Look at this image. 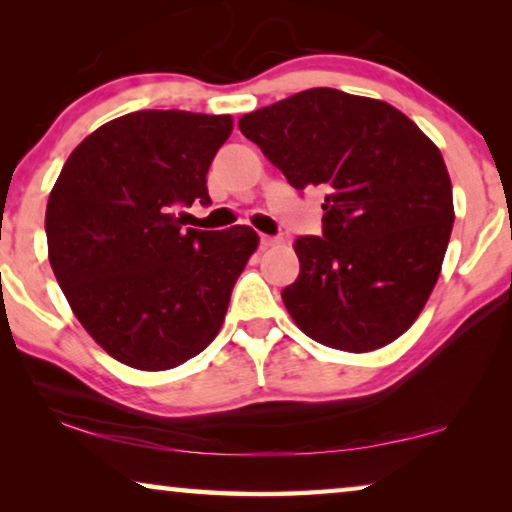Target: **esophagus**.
I'll return each mask as SVG.
<instances>
[{
    "label": "esophagus",
    "mask_w": 512,
    "mask_h": 512,
    "mask_svg": "<svg viewBox=\"0 0 512 512\" xmlns=\"http://www.w3.org/2000/svg\"><path fill=\"white\" fill-rule=\"evenodd\" d=\"M277 244H282L279 237H270V235H261V247L263 249H270V247H277Z\"/></svg>",
    "instance_id": "esophagus-1"
}]
</instances>
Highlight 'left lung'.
Here are the masks:
<instances>
[{"instance_id":"left-lung-1","label":"left lung","mask_w":512,"mask_h":512,"mask_svg":"<svg viewBox=\"0 0 512 512\" xmlns=\"http://www.w3.org/2000/svg\"><path fill=\"white\" fill-rule=\"evenodd\" d=\"M242 135L298 191L326 188L324 237H298L300 275L282 291L305 335L373 352L415 324L452 235L440 149L403 111L310 88L240 118Z\"/></svg>"}]
</instances>
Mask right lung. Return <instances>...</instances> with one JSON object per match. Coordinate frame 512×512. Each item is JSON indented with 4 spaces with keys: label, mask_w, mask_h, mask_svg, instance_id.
Instances as JSON below:
<instances>
[{
    "label": "right lung",
    "mask_w": 512,
    "mask_h": 512,
    "mask_svg": "<svg viewBox=\"0 0 512 512\" xmlns=\"http://www.w3.org/2000/svg\"><path fill=\"white\" fill-rule=\"evenodd\" d=\"M233 118L146 109L83 139L46 207L48 261L69 307L109 356L170 370L221 331L233 286L258 249L249 226L184 228L209 202L207 170Z\"/></svg>",
    "instance_id": "right-lung-1"
}]
</instances>
